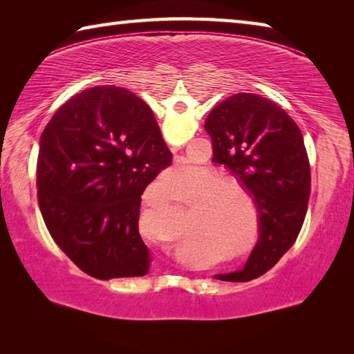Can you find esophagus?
Segmentation results:
<instances>
[{
  "instance_id": "1",
  "label": "esophagus",
  "mask_w": 354,
  "mask_h": 354,
  "mask_svg": "<svg viewBox=\"0 0 354 354\" xmlns=\"http://www.w3.org/2000/svg\"><path fill=\"white\" fill-rule=\"evenodd\" d=\"M171 151H175V147H171Z\"/></svg>"
}]
</instances>
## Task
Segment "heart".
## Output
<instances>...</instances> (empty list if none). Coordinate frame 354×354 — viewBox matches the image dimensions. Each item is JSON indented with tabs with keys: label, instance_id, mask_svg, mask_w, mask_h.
<instances>
[{
	"label": "heart",
	"instance_id": "b5f03b06",
	"mask_svg": "<svg viewBox=\"0 0 354 354\" xmlns=\"http://www.w3.org/2000/svg\"><path fill=\"white\" fill-rule=\"evenodd\" d=\"M179 173H183L179 169L175 170H170L167 171V179H173L179 176ZM217 175L215 171L211 170H206V176L205 179H211L203 190L200 192L198 195V203H200V207L203 211L200 212V217L198 221H196V227L194 231V236L196 239H217L220 236H236L234 232L227 231L226 226V212H225V205H226V200H225V194L223 192H220L218 189L225 187V185H231V184H236L237 181L234 178L231 176H217L214 180L212 177Z\"/></svg>",
	"mask_w": 354,
	"mask_h": 354
}]
</instances>
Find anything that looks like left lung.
Returning a JSON list of instances; mask_svg holds the SVG:
<instances>
[{
  "label": "left lung",
  "mask_w": 354,
  "mask_h": 354,
  "mask_svg": "<svg viewBox=\"0 0 354 354\" xmlns=\"http://www.w3.org/2000/svg\"><path fill=\"white\" fill-rule=\"evenodd\" d=\"M205 128L214 162L223 164L253 195L261 239L242 270L215 274L247 283L270 270L295 243L308 212L310 165L297 123L273 101L236 93L214 107Z\"/></svg>",
  "instance_id": "1"
}]
</instances>
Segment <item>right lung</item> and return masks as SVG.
I'll return each instance as SVG.
<instances>
[{"label": "right lung", "instance_id": "obj_1", "mask_svg": "<svg viewBox=\"0 0 354 354\" xmlns=\"http://www.w3.org/2000/svg\"><path fill=\"white\" fill-rule=\"evenodd\" d=\"M173 154L145 101L97 86L59 107L40 137L37 201L53 241L97 279L147 274L142 194Z\"/></svg>", "mask_w": 354, "mask_h": 354}]
</instances>
